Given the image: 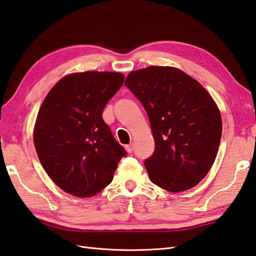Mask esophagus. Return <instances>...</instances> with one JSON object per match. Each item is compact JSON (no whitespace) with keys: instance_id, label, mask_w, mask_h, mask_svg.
Returning <instances> with one entry per match:
<instances>
[{"instance_id":"34e87169","label":"esophagus","mask_w":256,"mask_h":256,"mask_svg":"<svg viewBox=\"0 0 256 256\" xmlns=\"http://www.w3.org/2000/svg\"><path fill=\"white\" fill-rule=\"evenodd\" d=\"M124 148H126V151L128 153H132L134 151V143H129V144H127L126 146H124Z\"/></svg>"}]
</instances>
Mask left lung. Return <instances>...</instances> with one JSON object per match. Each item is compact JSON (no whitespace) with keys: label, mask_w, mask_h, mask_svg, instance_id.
Masks as SVG:
<instances>
[{"label":"left lung","mask_w":256,"mask_h":256,"mask_svg":"<svg viewBox=\"0 0 256 256\" xmlns=\"http://www.w3.org/2000/svg\"><path fill=\"white\" fill-rule=\"evenodd\" d=\"M124 84L148 115L155 150L144 162L151 182L170 192L196 186L213 166L222 138V116L204 86L170 66L130 72Z\"/></svg>","instance_id":"obj_1"}]
</instances>
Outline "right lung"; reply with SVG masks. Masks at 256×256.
I'll return each instance as SVG.
<instances>
[{"instance_id":"right-lung-1","label":"right lung","mask_w":256,"mask_h":256,"mask_svg":"<svg viewBox=\"0 0 256 256\" xmlns=\"http://www.w3.org/2000/svg\"><path fill=\"white\" fill-rule=\"evenodd\" d=\"M124 79L115 72L70 74L41 104L34 128L36 154L52 182L74 196L102 191L126 155L102 118Z\"/></svg>"}]
</instances>
